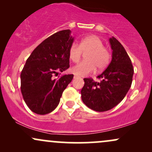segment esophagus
<instances>
[{"label": "esophagus", "mask_w": 152, "mask_h": 152, "mask_svg": "<svg viewBox=\"0 0 152 152\" xmlns=\"http://www.w3.org/2000/svg\"><path fill=\"white\" fill-rule=\"evenodd\" d=\"M78 77H79V76H77V75H74V78H78Z\"/></svg>", "instance_id": "obj_1"}]
</instances>
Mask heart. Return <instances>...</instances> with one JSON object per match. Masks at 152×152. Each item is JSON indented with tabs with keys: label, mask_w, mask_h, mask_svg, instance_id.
I'll return each mask as SVG.
<instances>
[{
	"label": "heart",
	"mask_w": 152,
	"mask_h": 152,
	"mask_svg": "<svg viewBox=\"0 0 152 152\" xmlns=\"http://www.w3.org/2000/svg\"><path fill=\"white\" fill-rule=\"evenodd\" d=\"M82 53H86V61H82L71 69L74 74L86 76L94 71L96 67L99 71L105 69L109 64L111 53L109 50L104 46V42L96 36H89L81 40L79 44L72 43L69 50V58L74 63L81 60Z\"/></svg>",
	"instance_id": "heart-1"
}]
</instances>
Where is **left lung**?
Instances as JSON below:
<instances>
[{
    "label": "left lung",
    "mask_w": 152,
    "mask_h": 152,
    "mask_svg": "<svg viewBox=\"0 0 152 152\" xmlns=\"http://www.w3.org/2000/svg\"><path fill=\"white\" fill-rule=\"evenodd\" d=\"M112 51L110 64L97 78H84L81 94L83 102L96 111H106L116 106L123 100L132 83L134 68L126 50L116 38L109 39Z\"/></svg>",
    "instance_id": "left-lung-1"
}]
</instances>
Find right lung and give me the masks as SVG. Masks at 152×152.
Listing matches in <instances>:
<instances>
[{"label":"right lung","instance_id":"right-lung-1","mask_svg":"<svg viewBox=\"0 0 152 152\" xmlns=\"http://www.w3.org/2000/svg\"><path fill=\"white\" fill-rule=\"evenodd\" d=\"M73 42L69 29L58 31L40 43L28 58L20 74V90L33 112L49 114L58 105L74 75L54 76L70 66L69 50Z\"/></svg>","mask_w":152,"mask_h":152}]
</instances>
